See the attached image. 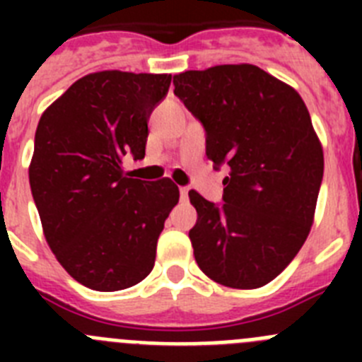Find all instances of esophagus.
Segmentation results:
<instances>
[{
	"mask_svg": "<svg viewBox=\"0 0 362 362\" xmlns=\"http://www.w3.org/2000/svg\"><path fill=\"white\" fill-rule=\"evenodd\" d=\"M179 197H181V201H187L188 199V188L187 187L179 188Z\"/></svg>",
	"mask_w": 362,
	"mask_h": 362,
	"instance_id": "1",
	"label": "esophagus"
}]
</instances>
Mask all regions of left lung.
Segmentation results:
<instances>
[{"label": "left lung", "instance_id": "obj_1", "mask_svg": "<svg viewBox=\"0 0 362 362\" xmlns=\"http://www.w3.org/2000/svg\"><path fill=\"white\" fill-rule=\"evenodd\" d=\"M174 86L203 124L214 168H230L221 204L188 192L196 263L230 288L264 286L312 228L325 158L308 108L292 86L246 63L188 70Z\"/></svg>", "mask_w": 362, "mask_h": 362}]
</instances>
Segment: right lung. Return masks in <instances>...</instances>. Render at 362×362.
Instances as JSON below:
<instances>
[{
  "mask_svg": "<svg viewBox=\"0 0 362 362\" xmlns=\"http://www.w3.org/2000/svg\"><path fill=\"white\" fill-rule=\"evenodd\" d=\"M170 81V74H88L37 123L32 197L50 250L86 288H130L152 272L179 188L166 177H129L121 163L145 158L148 117Z\"/></svg>",
  "mask_w": 362,
  "mask_h": 362,
  "instance_id": "add662e5",
  "label": "right lung"
}]
</instances>
